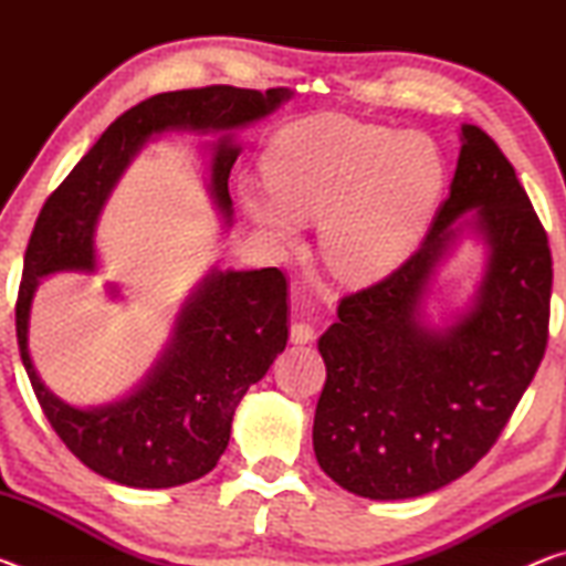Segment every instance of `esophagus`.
<instances>
[{"label": "esophagus", "mask_w": 566, "mask_h": 566, "mask_svg": "<svg viewBox=\"0 0 566 566\" xmlns=\"http://www.w3.org/2000/svg\"><path fill=\"white\" fill-rule=\"evenodd\" d=\"M290 339L294 344H310L314 339V327H312L310 322H304V319L294 322L292 329H290Z\"/></svg>", "instance_id": "obj_1"}]
</instances>
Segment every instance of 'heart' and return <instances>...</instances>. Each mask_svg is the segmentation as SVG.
<instances>
[{"mask_svg": "<svg viewBox=\"0 0 566 566\" xmlns=\"http://www.w3.org/2000/svg\"><path fill=\"white\" fill-rule=\"evenodd\" d=\"M265 189L244 185L249 217L292 244L296 219L319 224L334 274L369 282L405 260L442 189V157L427 134L347 117L282 129L262 155Z\"/></svg>", "mask_w": 566, "mask_h": 566, "instance_id": "b5f03b06", "label": "heart"}]
</instances>
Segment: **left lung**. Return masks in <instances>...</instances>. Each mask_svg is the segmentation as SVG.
Instances as JSON below:
<instances>
[{"label": "left lung", "instance_id": "1", "mask_svg": "<svg viewBox=\"0 0 566 566\" xmlns=\"http://www.w3.org/2000/svg\"><path fill=\"white\" fill-rule=\"evenodd\" d=\"M462 149L432 229L385 280L342 296L317 347L327 381L314 454L367 500H409L467 474L500 439L549 339V239L490 134L462 124ZM469 208L491 247L475 310L434 333L420 322L428 276Z\"/></svg>", "mask_w": 566, "mask_h": 566}]
</instances>
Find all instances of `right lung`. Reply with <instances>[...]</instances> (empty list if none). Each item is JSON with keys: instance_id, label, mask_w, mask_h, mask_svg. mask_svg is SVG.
I'll return each mask as SVG.
<instances>
[{"instance_id": "1", "label": "right lung", "mask_w": 566, "mask_h": 566, "mask_svg": "<svg viewBox=\"0 0 566 566\" xmlns=\"http://www.w3.org/2000/svg\"><path fill=\"white\" fill-rule=\"evenodd\" d=\"M290 90L264 94L212 84L165 92L114 119L36 217L17 294V342L44 417L66 449L92 472L124 486L165 490L195 482L217 467L229 444L232 417L290 339L286 276L276 266L214 272L181 310L165 357L132 397L97 409H74L42 385L27 349L36 280L60 270H94L99 209L151 134L167 129L224 132L266 117ZM239 147L222 137L212 159V195L232 214L229 171Z\"/></svg>"}]
</instances>
